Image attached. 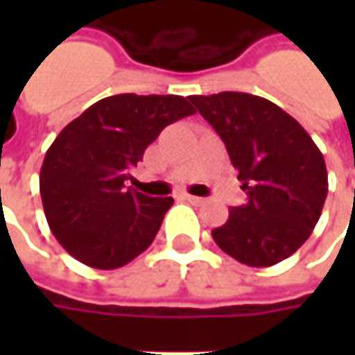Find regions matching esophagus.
I'll use <instances>...</instances> for the list:
<instances>
[{
	"instance_id": "1",
	"label": "esophagus",
	"mask_w": 355,
	"mask_h": 355,
	"mask_svg": "<svg viewBox=\"0 0 355 355\" xmlns=\"http://www.w3.org/2000/svg\"><path fill=\"white\" fill-rule=\"evenodd\" d=\"M184 199L185 201H189V203H196V205H201L205 199L203 198H196V196H189V193H184Z\"/></svg>"
}]
</instances>
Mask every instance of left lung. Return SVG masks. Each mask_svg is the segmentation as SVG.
I'll list each match as a JSON object with an SVG mask.
<instances>
[{"mask_svg":"<svg viewBox=\"0 0 355 355\" xmlns=\"http://www.w3.org/2000/svg\"><path fill=\"white\" fill-rule=\"evenodd\" d=\"M225 142L247 203L231 207L213 241L235 261L272 266L310 237L328 196L318 146L291 114L247 92L189 96Z\"/></svg>","mask_w":355,"mask_h":355,"instance_id":"left-lung-1","label":"left lung"}]
</instances>
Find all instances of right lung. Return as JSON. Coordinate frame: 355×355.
Instances as JSON below:
<instances>
[{"mask_svg":"<svg viewBox=\"0 0 355 355\" xmlns=\"http://www.w3.org/2000/svg\"><path fill=\"white\" fill-rule=\"evenodd\" d=\"M196 108L175 94H114L61 130L45 154L39 189L53 235L83 265H128L156 239L171 198L126 187L159 132Z\"/></svg>","mask_w":355,"mask_h":355,"instance_id":"obj_1","label":"right lung"}]
</instances>
